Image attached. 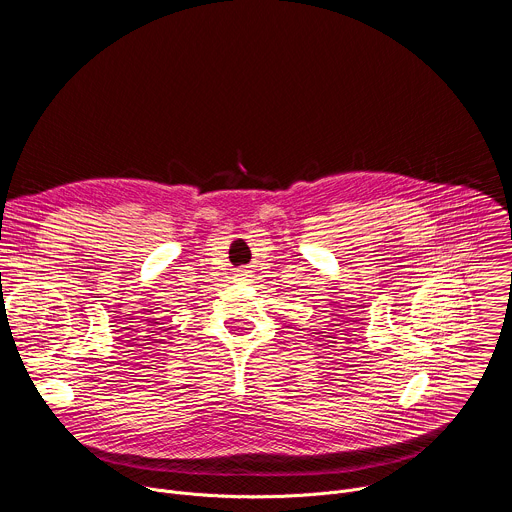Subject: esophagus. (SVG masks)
I'll list each match as a JSON object with an SVG mask.
<instances>
[{
	"instance_id": "34e87169",
	"label": "esophagus",
	"mask_w": 512,
	"mask_h": 512,
	"mask_svg": "<svg viewBox=\"0 0 512 512\" xmlns=\"http://www.w3.org/2000/svg\"><path fill=\"white\" fill-rule=\"evenodd\" d=\"M237 277L247 281V279H249V277H253V275H251V269H247V267H239V269H237Z\"/></svg>"
}]
</instances>
